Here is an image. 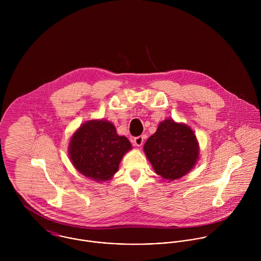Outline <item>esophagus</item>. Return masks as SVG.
<instances>
[{"label":"esophagus","instance_id":"1","mask_svg":"<svg viewBox=\"0 0 261 261\" xmlns=\"http://www.w3.org/2000/svg\"><path fill=\"white\" fill-rule=\"evenodd\" d=\"M144 140H145L144 136H139V137H136L134 139V143L137 147H141L144 144Z\"/></svg>","mask_w":261,"mask_h":261}]
</instances>
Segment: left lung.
<instances>
[{
  "label": "left lung",
  "mask_w": 261,
  "mask_h": 261,
  "mask_svg": "<svg viewBox=\"0 0 261 261\" xmlns=\"http://www.w3.org/2000/svg\"><path fill=\"white\" fill-rule=\"evenodd\" d=\"M144 150L155 173L164 179L182 178L194 167L199 147L193 130L182 123L166 119L145 144Z\"/></svg>",
  "instance_id": "left-lung-1"
}]
</instances>
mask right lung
I'll use <instances>...</instances> for the list:
<instances>
[{
    "instance_id": "obj_1",
    "label": "right lung",
    "mask_w": 261,
    "mask_h": 261,
    "mask_svg": "<svg viewBox=\"0 0 261 261\" xmlns=\"http://www.w3.org/2000/svg\"><path fill=\"white\" fill-rule=\"evenodd\" d=\"M132 145L116 134L108 120H90L75 132L69 155L76 170L95 181H107L117 172L122 155Z\"/></svg>"
}]
</instances>
